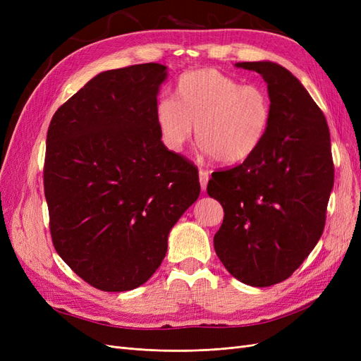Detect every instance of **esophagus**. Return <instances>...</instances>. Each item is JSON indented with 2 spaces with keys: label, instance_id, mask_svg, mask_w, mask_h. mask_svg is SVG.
Returning a JSON list of instances; mask_svg holds the SVG:
<instances>
[{
  "label": "esophagus",
  "instance_id": "1",
  "mask_svg": "<svg viewBox=\"0 0 361 361\" xmlns=\"http://www.w3.org/2000/svg\"><path fill=\"white\" fill-rule=\"evenodd\" d=\"M199 180H200L202 190L204 191L206 190V185H207V180H209V173H207L206 170H200L199 171Z\"/></svg>",
  "mask_w": 361,
  "mask_h": 361
}]
</instances>
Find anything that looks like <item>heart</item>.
<instances>
[{
  "instance_id": "obj_1",
  "label": "heart",
  "mask_w": 361,
  "mask_h": 361,
  "mask_svg": "<svg viewBox=\"0 0 361 361\" xmlns=\"http://www.w3.org/2000/svg\"><path fill=\"white\" fill-rule=\"evenodd\" d=\"M155 118L170 150L182 152L197 129L207 157L238 164L250 159L264 145L272 102L264 87L241 84L216 69H199L180 76L174 99L158 101Z\"/></svg>"
}]
</instances>
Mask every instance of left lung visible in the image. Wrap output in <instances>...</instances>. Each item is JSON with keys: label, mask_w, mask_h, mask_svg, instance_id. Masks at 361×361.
Listing matches in <instances>:
<instances>
[{"label": "left lung", "mask_w": 361, "mask_h": 361, "mask_svg": "<svg viewBox=\"0 0 361 361\" xmlns=\"http://www.w3.org/2000/svg\"><path fill=\"white\" fill-rule=\"evenodd\" d=\"M268 84L272 120L264 145L239 166L214 171L207 194L224 220L214 248L226 269L265 288L300 268L324 232L334 183L329 125L295 76L272 61H243Z\"/></svg>", "instance_id": "left-lung-1"}]
</instances>
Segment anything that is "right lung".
Returning a JSON list of instances; mask_svg holds the SVG:
<instances>
[{
    "label": "right lung",
    "instance_id": "add662e5",
    "mask_svg": "<svg viewBox=\"0 0 361 361\" xmlns=\"http://www.w3.org/2000/svg\"><path fill=\"white\" fill-rule=\"evenodd\" d=\"M158 63L96 75L54 114L43 187L52 244L76 276L105 292L146 283L171 227L200 194L199 171L161 141Z\"/></svg>",
    "mask_w": 361,
    "mask_h": 361
}]
</instances>
